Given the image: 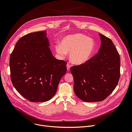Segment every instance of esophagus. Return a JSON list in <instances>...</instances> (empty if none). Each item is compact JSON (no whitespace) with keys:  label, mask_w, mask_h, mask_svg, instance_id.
<instances>
[{"label":"esophagus","mask_w":132,"mask_h":132,"mask_svg":"<svg viewBox=\"0 0 132 132\" xmlns=\"http://www.w3.org/2000/svg\"><path fill=\"white\" fill-rule=\"evenodd\" d=\"M66 67H67V70L68 71H69V69H70V66L69 65V64H67L66 65Z\"/></svg>","instance_id":"esophagus-1"}]
</instances>
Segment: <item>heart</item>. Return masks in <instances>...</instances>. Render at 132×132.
I'll return each mask as SVG.
<instances>
[{"label":"heart","instance_id":"obj_1","mask_svg":"<svg viewBox=\"0 0 132 132\" xmlns=\"http://www.w3.org/2000/svg\"><path fill=\"white\" fill-rule=\"evenodd\" d=\"M55 51L62 57L70 53V62L77 65L87 63L91 58L95 48L93 41L82 34L68 35L62 40L61 44L55 45Z\"/></svg>","mask_w":132,"mask_h":132}]
</instances>
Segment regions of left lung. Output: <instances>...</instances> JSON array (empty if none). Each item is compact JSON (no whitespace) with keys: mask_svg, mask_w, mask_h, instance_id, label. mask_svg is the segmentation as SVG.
Instances as JSON below:
<instances>
[{"mask_svg":"<svg viewBox=\"0 0 132 132\" xmlns=\"http://www.w3.org/2000/svg\"><path fill=\"white\" fill-rule=\"evenodd\" d=\"M98 53L87 63L70 68L74 92L85 102L103 101L116 88L120 77L119 54L111 40L99 34Z\"/></svg>","mask_w":132,"mask_h":132,"instance_id":"obj_1","label":"left lung"}]
</instances>
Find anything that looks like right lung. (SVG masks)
I'll use <instances>...</instances> for the list:
<instances>
[{"label":"right lung","mask_w":132,"mask_h":132,"mask_svg":"<svg viewBox=\"0 0 132 132\" xmlns=\"http://www.w3.org/2000/svg\"><path fill=\"white\" fill-rule=\"evenodd\" d=\"M46 31L28 34L18 40L10 57L12 83L31 102H46L57 91L67 63L55 58Z\"/></svg>","instance_id":"right-lung-1"}]
</instances>
